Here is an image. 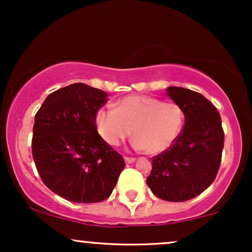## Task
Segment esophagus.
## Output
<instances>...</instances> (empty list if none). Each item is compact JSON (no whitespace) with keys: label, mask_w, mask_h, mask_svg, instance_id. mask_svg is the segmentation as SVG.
I'll return each instance as SVG.
<instances>
[{"label":"esophagus","mask_w":252,"mask_h":252,"mask_svg":"<svg viewBox=\"0 0 252 252\" xmlns=\"http://www.w3.org/2000/svg\"><path fill=\"white\" fill-rule=\"evenodd\" d=\"M135 161L134 158H129V157H125V162L126 163H133Z\"/></svg>","instance_id":"1"}]
</instances>
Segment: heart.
Returning a JSON list of instances; mask_svg holds the SVG:
<instances>
[{
  "label": "heart",
  "mask_w": 252,
  "mask_h": 252,
  "mask_svg": "<svg viewBox=\"0 0 252 252\" xmlns=\"http://www.w3.org/2000/svg\"><path fill=\"white\" fill-rule=\"evenodd\" d=\"M185 114L175 102H163L145 95H128L117 102L116 108H100L95 125L101 138L118 146L132 133L136 151L157 155L169 150L182 131Z\"/></svg>",
  "instance_id": "obj_1"
}]
</instances>
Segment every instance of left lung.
<instances>
[{"mask_svg": "<svg viewBox=\"0 0 252 252\" xmlns=\"http://www.w3.org/2000/svg\"><path fill=\"white\" fill-rule=\"evenodd\" d=\"M166 94L182 108L185 126L175 144L152 159L146 181L161 200L183 202L196 197L215 180L224 132L216 107L201 93L169 86Z\"/></svg>", "mask_w": 252, "mask_h": 252, "instance_id": "obj_1", "label": "left lung"}]
</instances>
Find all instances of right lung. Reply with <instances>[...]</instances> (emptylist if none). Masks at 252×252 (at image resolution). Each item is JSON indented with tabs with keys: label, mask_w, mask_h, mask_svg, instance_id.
Listing matches in <instances>:
<instances>
[{
	"label": "right lung",
	"mask_w": 252,
	"mask_h": 252,
	"mask_svg": "<svg viewBox=\"0 0 252 252\" xmlns=\"http://www.w3.org/2000/svg\"><path fill=\"white\" fill-rule=\"evenodd\" d=\"M107 93L83 83L50 93L35 116L31 147L44 185L61 197L95 203L110 196L124 158L97 132Z\"/></svg>",
	"instance_id": "right-lung-1"
}]
</instances>
